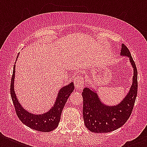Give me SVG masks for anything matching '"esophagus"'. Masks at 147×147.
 <instances>
[{
  "label": "esophagus",
  "instance_id": "34e87169",
  "mask_svg": "<svg viewBox=\"0 0 147 147\" xmlns=\"http://www.w3.org/2000/svg\"><path fill=\"white\" fill-rule=\"evenodd\" d=\"M74 84L78 89H82L83 87H84L85 82H84V79L82 76H77L74 79Z\"/></svg>",
  "mask_w": 147,
  "mask_h": 147
}]
</instances>
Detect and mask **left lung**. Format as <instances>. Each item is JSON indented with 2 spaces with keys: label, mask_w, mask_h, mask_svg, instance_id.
<instances>
[{
  "label": "left lung",
  "mask_w": 147,
  "mask_h": 147,
  "mask_svg": "<svg viewBox=\"0 0 147 147\" xmlns=\"http://www.w3.org/2000/svg\"><path fill=\"white\" fill-rule=\"evenodd\" d=\"M121 55L128 56L134 68L133 83L130 92L116 106H107L101 103L97 93L89 88L82 92L83 118L85 127L92 132L108 133L118 129L130 117L137 95V69L128 48L121 47Z\"/></svg>",
  "instance_id": "1"
}]
</instances>
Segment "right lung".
<instances>
[{"instance_id": "obj_1", "label": "right lung", "mask_w": 147, "mask_h": 147, "mask_svg": "<svg viewBox=\"0 0 147 147\" xmlns=\"http://www.w3.org/2000/svg\"><path fill=\"white\" fill-rule=\"evenodd\" d=\"M14 76L15 65H13V76L11 78V84H10V95L17 117H19L22 123L30 127L31 129L41 132H50L52 130H55L59 123L62 109L71 93L74 91L73 83L71 82L62 88L58 94V97L53 107L47 113L39 115L26 111L18 102L13 89Z\"/></svg>"}]
</instances>
